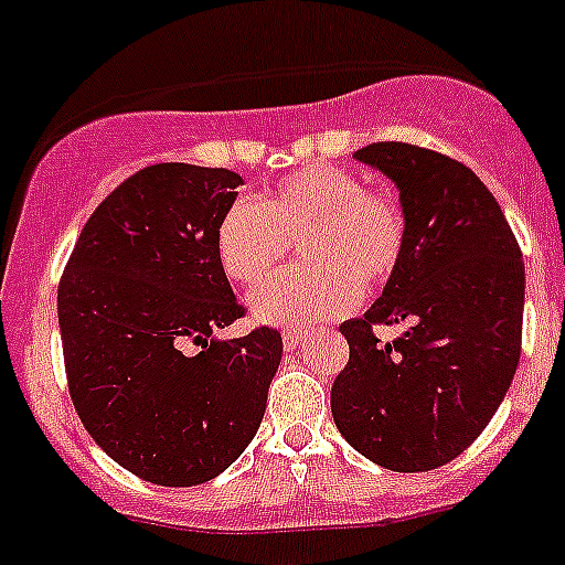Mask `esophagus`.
I'll return each mask as SVG.
<instances>
[{
  "mask_svg": "<svg viewBox=\"0 0 565 565\" xmlns=\"http://www.w3.org/2000/svg\"><path fill=\"white\" fill-rule=\"evenodd\" d=\"M299 343H302V332H299V330L282 332V349H286V352H294V349H299Z\"/></svg>",
  "mask_w": 565,
  "mask_h": 565,
  "instance_id": "1",
  "label": "esophagus"
}]
</instances>
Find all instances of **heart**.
<instances>
[{
    "label": "heart",
    "instance_id": "b5f03b06",
    "mask_svg": "<svg viewBox=\"0 0 565 565\" xmlns=\"http://www.w3.org/2000/svg\"><path fill=\"white\" fill-rule=\"evenodd\" d=\"M405 213L391 193L366 191L358 174L313 163L257 202L238 199L213 235L224 277L257 288L299 241L302 271L282 274L252 297L260 324L310 327L358 308L396 271L405 252Z\"/></svg>",
    "mask_w": 565,
    "mask_h": 565
}]
</instances>
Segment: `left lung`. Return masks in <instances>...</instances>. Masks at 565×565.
I'll return each mask as SVG.
<instances>
[{"label": "left lung", "mask_w": 565, "mask_h": 565, "mask_svg": "<svg viewBox=\"0 0 565 565\" xmlns=\"http://www.w3.org/2000/svg\"><path fill=\"white\" fill-rule=\"evenodd\" d=\"M399 191L405 252L383 297L341 324L349 363L330 407L343 438L391 471L458 458L502 405L521 354L524 260L486 182L413 143L354 152ZM374 323H405L391 344Z\"/></svg>", "instance_id": "obj_1"}]
</instances>
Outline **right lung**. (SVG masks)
<instances>
[{
	"mask_svg": "<svg viewBox=\"0 0 565 565\" xmlns=\"http://www.w3.org/2000/svg\"><path fill=\"white\" fill-rule=\"evenodd\" d=\"M244 185L230 169L158 163L121 182L79 233L57 288L77 416L107 458L154 486H202L241 458L282 358L216 263V224Z\"/></svg>",
	"mask_w": 565,
	"mask_h": 565,
	"instance_id": "right-lung-1",
	"label": "right lung"
}]
</instances>
